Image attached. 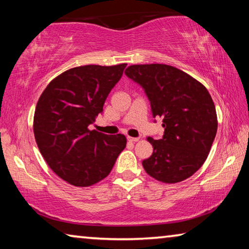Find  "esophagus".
<instances>
[{"label": "esophagus", "mask_w": 249, "mask_h": 249, "mask_svg": "<svg viewBox=\"0 0 249 249\" xmlns=\"http://www.w3.org/2000/svg\"><path fill=\"white\" fill-rule=\"evenodd\" d=\"M127 140H128L129 142H138V141H140V138H138V137H130V136H127Z\"/></svg>", "instance_id": "1"}]
</instances>
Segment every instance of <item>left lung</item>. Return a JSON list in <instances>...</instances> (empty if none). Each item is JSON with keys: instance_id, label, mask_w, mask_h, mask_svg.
<instances>
[{"instance_id": "1", "label": "left lung", "mask_w": 249, "mask_h": 249, "mask_svg": "<svg viewBox=\"0 0 249 249\" xmlns=\"http://www.w3.org/2000/svg\"><path fill=\"white\" fill-rule=\"evenodd\" d=\"M125 74L140 84L165 133L148 137L153 155L142 160L150 177L177 183L191 177L208 158L217 130L215 105L203 84L172 66L134 65Z\"/></svg>"}]
</instances>
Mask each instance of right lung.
<instances>
[{"mask_svg":"<svg viewBox=\"0 0 249 249\" xmlns=\"http://www.w3.org/2000/svg\"><path fill=\"white\" fill-rule=\"evenodd\" d=\"M126 64L88 65L65 71L37 102L34 135L40 154L57 176L75 187H89L111 172L126 146L122 134L90 130Z\"/></svg>","mask_w":249,"mask_h":249,"instance_id":"1","label":"right lung"}]
</instances>
